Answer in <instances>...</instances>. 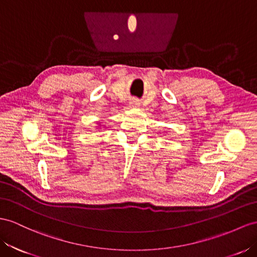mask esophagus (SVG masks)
I'll return each instance as SVG.
<instances>
[{
	"label": "esophagus",
	"mask_w": 257,
	"mask_h": 257,
	"mask_svg": "<svg viewBox=\"0 0 257 257\" xmlns=\"http://www.w3.org/2000/svg\"><path fill=\"white\" fill-rule=\"evenodd\" d=\"M140 106V102L138 100H133L129 103V107L130 108H135V107H139Z\"/></svg>",
	"instance_id": "obj_1"
}]
</instances>
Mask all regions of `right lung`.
Masks as SVG:
<instances>
[{
    "label": "right lung",
    "instance_id": "1",
    "mask_svg": "<svg viewBox=\"0 0 257 257\" xmlns=\"http://www.w3.org/2000/svg\"><path fill=\"white\" fill-rule=\"evenodd\" d=\"M95 128L100 130V129H101V123H100V122H97V126H95Z\"/></svg>",
    "mask_w": 257,
    "mask_h": 257
}]
</instances>
